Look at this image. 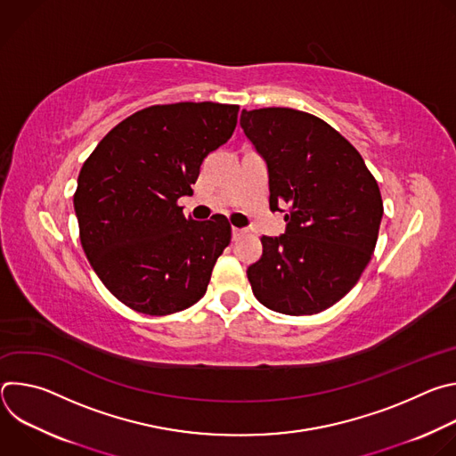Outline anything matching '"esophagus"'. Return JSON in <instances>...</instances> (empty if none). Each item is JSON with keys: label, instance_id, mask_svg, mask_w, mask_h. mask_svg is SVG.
<instances>
[{"label": "esophagus", "instance_id": "34e87169", "mask_svg": "<svg viewBox=\"0 0 456 456\" xmlns=\"http://www.w3.org/2000/svg\"><path fill=\"white\" fill-rule=\"evenodd\" d=\"M243 234V229H238V227H232V240H238L240 236Z\"/></svg>", "mask_w": 456, "mask_h": 456}]
</instances>
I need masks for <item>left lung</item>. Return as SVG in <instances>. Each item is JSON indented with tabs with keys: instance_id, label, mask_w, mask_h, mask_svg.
<instances>
[{
	"instance_id": "1",
	"label": "left lung",
	"mask_w": 456,
	"mask_h": 456,
	"mask_svg": "<svg viewBox=\"0 0 456 456\" xmlns=\"http://www.w3.org/2000/svg\"><path fill=\"white\" fill-rule=\"evenodd\" d=\"M240 126L269 169L271 211L287 208L281 236H262L247 269L256 299L287 315L336 305L373 254L382 199L359 151L315 115L292 108L243 110Z\"/></svg>"
}]
</instances>
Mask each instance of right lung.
<instances>
[{"instance_id":"right-lung-1","label":"right lung","mask_w":456,"mask_h":456,"mask_svg":"<svg viewBox=\"0 0 456 456\" xmlns=\"http://www.w3.org/2000/svg\"><path fill=\"white\" fill-rule=\"evenodd\" d=\"M236 104L176 102L118 122L86 159L74 209L88 262L126 306L167 315L204 297L231 241L224 215L197 222L176 204L236 127Z\"/></svg>"}]
</instances>
